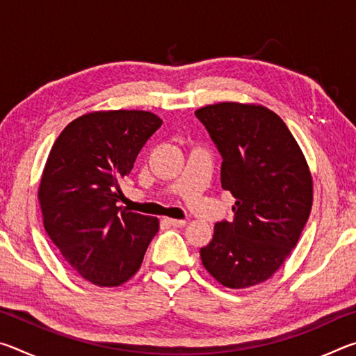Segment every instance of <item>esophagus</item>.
<instances>
[{"label":"esophagus","mask_w":356,"mask_h":356,"mask_svg":"<svg viewBox=\"0 0 356 356\" xmlns=\"http://www.w3.org/2000/svg\"><path fill=\"white\" fill-rule=\"evenodd\" d=\"M168 222H170L171 226H174V227H184L185 225H186V221L185 220H168Z\"/></svg>","instance_id":"obj_1"}]
</instances>
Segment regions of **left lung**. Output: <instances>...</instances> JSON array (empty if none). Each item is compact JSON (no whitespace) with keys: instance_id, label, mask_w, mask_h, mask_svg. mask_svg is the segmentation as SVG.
I'll return each instance as SVG.
<instances>
[{"instance_id":"8db88e82","label":"left lung","mask_w":356,"mask_h":356,"mask_svg":"<svg viewBox=\"0 0 356 356\" xmlns=\"http://www.w3.org/2000/svg\"><path fill=\"white\" fill-rule=\"evenodd\" d=\"M222 156L221 186L236 197L234 220L215 225L201 261L229 289L267 281L291 256L312 207V176L278 114L254 104L195 111Z\"/></svg>"}]
</instances>
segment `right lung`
Listing matches in <instances>:
<instances>
[{
	"mask_svg": "<svg viewBox=\"0 0 356 356\" xmlns=\"http://www.w3.org/2000/svg\"><path fill=\"white\" fill-rule=\"evenodd\" d=\"M161 122L140 110L83 114L48 155L38 191L44 227L64 261L95 286L129 281L159 232V220L129 212L118 201L120 180Z\"/></svg>",
	"mask_w": 356,
	"mask_h": 356,
	"instance_id": "1",
	"label": "right lung"
}]
</instances>
